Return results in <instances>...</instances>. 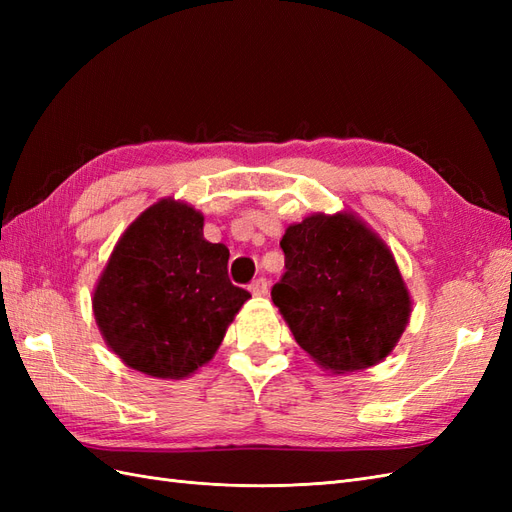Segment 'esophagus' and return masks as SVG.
<instances>
[{
  "mask_svg": "<svg viewBox=\"0 0 512 512\" xmlns=\"http://www.w3.org/2000/svg\"><path fill=\"white\" fill-rule=\"evenodd\" d=\"M250 290H252V294H256V297H265V294L269 292L267 277H258V280H254L252 286H250Z\"/></svg>",
  "mask_w": 512,
  "mask_h": 512,
  "instance_id": "34e87169",
  "label": "esophagus"
}]
</instances>
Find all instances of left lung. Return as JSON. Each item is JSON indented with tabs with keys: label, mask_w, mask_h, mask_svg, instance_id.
I'll use <instances>...</instances> for the list:
<instances>
[{
	"label": "left lung",
	"mask_w": 512,
	"mask_h": 512,
	"mask_svg": "<svg viewBox=\"0 0 512 512\" xmlns=\"http://www.w3.org/2000/svg\"><path fill=\"white\" fill-rule=\"evenodd\" d=\"M271 288L297 344L333 374L382 361L404 333L410 297L393 254L350 213L309 215L280 241Z\"/></svg>",
	"instance_id": "1"
}]
</instances>
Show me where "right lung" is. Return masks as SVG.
<instances>
[{"instance_id":"1","label":"right lung","mask_w":512,"mask_h":512,"mask_svg":"<svg viewBox=\"0 0 512 512\" xmlns=\"http://www.w3.org/2000/svg\"><path fill=\"white\" fill-rule=\"evenodd\" d=\"M228 247L203 237V215L160 200L119 239L94 292L98 327L128 367L185 378L222 344L250 292L228 277Z\"/></svg>"}]
</instances>
